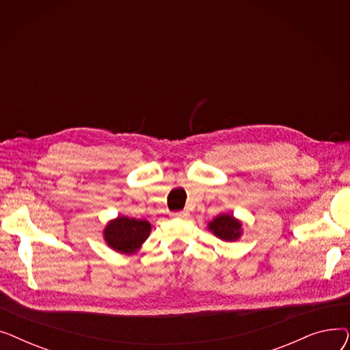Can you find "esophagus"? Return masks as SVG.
<instances>
[{"label":"esophagus","instance_id":"obj_1","mask_svg":"<svg viewBox=\"0 0 350 350\" xmlns=\"http://www.w3.org/2000/svg\"><path fill=\"white\" fill-rule=\"evenodd\" d=\"M190 213L187 210H183V211H177V213H172L173 218H189Z\"/></svg>","mask_w":350,"mask_h":350}]
</instances>
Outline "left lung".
Returning a JSON list of instances; mask_svg holds the SVG:
<instances>
[{
    "label": "left lung",
    "mask_w": 350,
    "mask_h": 350,
    "mask_svg": "<svg viewBox=\"0 0 350 350\" xmlns=\"http://www.w3.org/2000/svg\"><path fill=\"white\" fill-rule=\"evenodd\" d=\"M208 231H211L217 238L226 243H232L240 240L243 235V223L232 214H219L207 224Z\"/></svg>",
    "instance_id": "left-lung-1"
}]
</instances>
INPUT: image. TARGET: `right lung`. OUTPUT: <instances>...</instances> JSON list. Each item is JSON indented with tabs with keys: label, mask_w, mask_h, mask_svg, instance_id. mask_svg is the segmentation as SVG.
I'll return each mask as SVG.
<instances>
[{
	"label": "right lung",
	"mask_w": 350,
	"mask_h": 350,
	"mask_svg": "<svg viewBox=\"0 0 350 350\" xmlns=\"http://www.w3.org/2000/svg\"><path fill=\"white\" fill-rule=\"evenodd\" d=\"M152 224L147 219L118 215L103 228V240L109 248L120 254H135L149 238Z\"/></svg>",
	"instance_id": "1"
}]
</instances>
